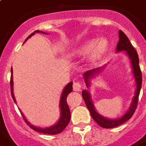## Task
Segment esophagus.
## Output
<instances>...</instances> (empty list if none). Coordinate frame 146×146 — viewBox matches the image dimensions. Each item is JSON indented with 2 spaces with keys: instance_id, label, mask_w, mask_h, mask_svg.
I'll use <instances>...</instances> for the list:
<instances>
[{
  "instance_id": "obj_1",
  "label": "esophagus",
  "mask_w": 146,
  "mask_h": 146,
  "mask_svg": "<svg viewBox=\"0 0 146 146\" xmlns=\"http://www.w3.org/2000/svg\"><path fill=\"white\" fill-rule=\"evenodd\" d=\"M73 88L74 91L79 92V91L81 90V84H80V83H79L78 81H75V82H73Z\"/></svg>"
}]
</instances>
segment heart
Here are the masks:
<instances>
[{
  "mask_svg": "<svg viewBox=\"0 0 146 146\" xmlns=\"http://www.w3.org/2000/svg\"><path fill=\"white\" fill-rule=\"evenodd\" d=\"M108 41L106 39L99 38L88 40L73 51V54L76 55H84L88 54L91 51V58L92 60H98L101 58L108 49Z\"/></svg>",
  "mask_w": 146,
  "mask_h": 146,
  "instance_id": "1",
  "label": "heart"
}]
</instances>
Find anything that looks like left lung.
I'll list each match as a JSON object with an SVG mask.
<instances>
[{"label":"left lung","mask_w":146,"mask_h":146,"mask_svg":"<svg viewBox=\"0 0 146 146\" xmlns=\"http://www.w3.org/2000/svg\"><path fill=\"white\" fill-rule=\"evenodd\" d=\"M119 41L116 45V52H120V51H125L126 54L128 56L131 65L132 67V73L133 76L135 77V83H136V90H135V96L132 99V102L128 110L122 116L116 119H110L107 117L102 116L101 114L96 111L95 108V106L93 104V102L92 100L91 94L88 90H83L82 91V97L84 100L87 107L90 111V114L92 116V119L95 120V122L98 123V125L101 126L103 128H113L118 127L120 124H122L127 120L131 119V117L133 116L135 113V110L137 108L138 102V96L140 94V90H141V82H142V78H141V73L139 67V59H138V53L136 50H135L134 47L132 46L131 42L126 36L124 33H123L121 30L119 31ZM104 66L98 67L96 69L86 71L84 73V79L85 80V84L87 88H89L91 86V80L92 78L95 77L98 73H101V71L104 69Z\"/></svg>","instance_id":"8db88e82"}]
</instances>
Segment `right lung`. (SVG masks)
<instances>
[{"mask_svg": "<svg viewBox=\"0 0 146 146\" xmlns=\"http://www.w3.org/2000/svg\"><path fill=\"white\" fill-rule=\"evenodd\" d=\"M36 33H42L44 34H48L47 33H44L43 31H40V30H36L34 31L33 33H32L30 34V36H28L27 38V40H25V42L27 41L28 39L31 37V36L34 35ZM11 81H10V86H11V97L13 98L14 102L16 103V101H15V98L14 93H13V70H12V68L11 69ZM73 91V82H70L68 84H67L65 88H64L63 91L62 92V95H61L60 98V102H59V108H60V117H59V119L58 120V122L54 124V125L51 126V127H44V128H42V127H36V126L31 124L28 120H27L25 116L23 114V113L20 111L22 116L23 117L24 120L26 121L28 125L30 126L31 128L34 130L35 131L40 132V133H43V134H47V135H57V134H59L61 132L63 131L64 129L66 127V126L68 125V123H70V117H71V115H70V110L69 109V106L67 105L66 102V98L68 95L70 94V92H72Z\"/></svg>", "mask_w": 146, "mask_h": 146, "instance_id": "right-lung-1", "label": "right lung"}]
</instances>
